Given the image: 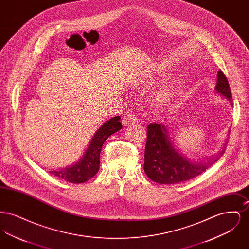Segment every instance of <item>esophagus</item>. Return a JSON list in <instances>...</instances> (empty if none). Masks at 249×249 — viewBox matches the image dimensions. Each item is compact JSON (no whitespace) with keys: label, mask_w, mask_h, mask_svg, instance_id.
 Returning a JSON list of instances; mask_svg holds the SVG:
<instances>
[{"label":"esophagus","mask_w":249,"mask_h":249,"mask_svg":"<svg viewBox=\"0 0 249 249\" xmlns=\"http://www.w3.org/2000/svg\"><path fill=\"white\" fill-rule=\"evenodd\" d=\"M122 122H123V124L125 126H129V125L139 123V119L135 115H133V114H128V115H126L124 117Z\"/></svg>","instance_id":"obj_1"}]
</instances>
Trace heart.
Segmentation results:
<instances>
[{"instance_id":"b5f03b06","label":"heart","mask_w":249,"mask_h":249,"mask_svg":"<svg viewBox=\"0 0 249 249\" xmlns=\"http://www.w3.org/2000/svg\"><path fill=\"white\" fill-rule=\"evenodd\" d=\"M175 90H176V86L168 85L167 87L160 90V101L166 102V101L170 100V98H172V96L174 94Z\"/></svg>"}]
</instances>
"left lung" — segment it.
Segmentation results:
<instances>
[{
    "mask_svg": "<svg viewBox=\"0 0 249 249\" xmlns=\"http://www.w3.org/2000/svg\"><path fill=\"white\" fill-rule=\"evenodd\" d=\"M214 90L223 96L232 106L230 85L221 70L217 72ZM226 143L225 141L220 150L212 157L202 160H192L176 147L169 130L163 123H150L147 126V139L144 150V173L152 181L159 184L170 185L188 181L201 175L216 162L225 152Z\"/></svg>",
    "mask_w": 249,
    "mask_h": 249,
    "instance_id": "obj_1",
    "label": "left lung"
}]
</instances>
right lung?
I'll list each match as a JSON object with an SVG mask.
<instances>
[{
  "label": "right lung",
  "instance_id": "right-lung-1",
  "mask_svg": "<svg viewBox=\"0 0 249 249\" xmlns=\"http://www.w3.org/2000/svg\"><path fill=\"white\" fill-rule=\"evenodd\" d=\"M119 120V116L112 118L99 128L77 162L59 170L49 171V173L73 184L84 183L93 178L100 169V153L104 142L109 136L122 128Z\"/></svg>",
  "mask_w": 249,
  "mask_h": 249
}]
</instances>
